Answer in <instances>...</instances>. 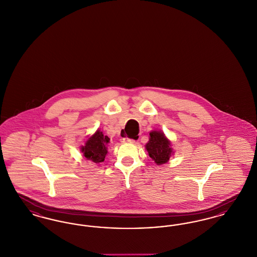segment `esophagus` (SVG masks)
<instances>
[{
  "mask_svg": "<svg viewBox=\"0 0 257 257\" xmlns=\"http://www.w3.org/2000/svg\"><path fill=\"white\" fill-rule=\"evenodd\" d=\"M123 143H136V140L125 138V139H123Z\"/></svg>",
  "mask_w": 257,
  "mask_h": 257,
  "instance_id": "34e87169",
  "label": "esophagus"
}]
</instances>
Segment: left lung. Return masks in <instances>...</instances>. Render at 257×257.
I'll return each mask as SVG.
<instances>
[{
    "mask_svg": "<svg viewBox=\"0 0 257 257\" xmlns=\"http://www.w3.org/2000/svg\"><path fill=\"white\" fill-rule=\"evenodd\" d=\"M149 135V142L146 146L149 157L154 160L157 165L166 164L172 153L171 142L159 131H152Z\"/></svg>",
    "mask_w": 257,
    "mask_h": 257,
    "instance_id": "1",
    "label": "left lung"
}]
</instances>
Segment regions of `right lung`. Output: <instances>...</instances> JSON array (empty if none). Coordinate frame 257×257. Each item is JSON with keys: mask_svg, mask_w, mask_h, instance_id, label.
<instances>
[{"mask_svg": "<svg viewBox=\"0 0 257 257\" xmlns=\"http://www.w3.org/2000/svg\"><path fill=\"white\" fill-rule=\"evenodd\" d=\"M109 142L110 139L98 130L95 134L88 138L85 147H82V152L86 159L91 160L94 163H101L105 160L108 152L106 145Z\"/></svg>", "mask_w": 257, "mask_h": 257, "instance_id": "obj_1", "label": "right lung"}]
</instances>
